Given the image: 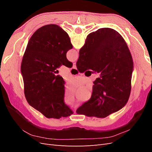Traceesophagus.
Masks as SVG:
<instances>
[{
  "instance_id": "34e87169",
  "label": "esophagus",
  "mask_w": 152,
  "mask_h": 152,
  "mask_svg": "<svg viewBox=\"0 0 152 152\" xmlns=\"http://www.w3.org/2000/svg\"><path fill=\"white\" fill-rule=\"evenodd\" d=\"M72 68H74V69H77L76 63H73V66H72Z\"/></svg>"
}]
</instances>
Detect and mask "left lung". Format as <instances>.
Masks as SVG:
<instances>
[{
	"label": "left lung",
	"mask_w": 152,
	"mask_h": 152,
	"mask_svg": "<svg viewBox=\"0 0 152 152\" xmlns=\"http://www.w3.org/2000/svg\"><path fill=\"white\" fill-rule=\"evenodd\" d=\"M66 32L56 25L40 27L32 35L24 53L21 73L28 103L48 118L73 114L64 103L65 81L56 75L61 65L70 68L66 53L72 49Z\"/></svg>",
	"instance_id": "1"
}]
</instances>
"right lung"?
<instances>
[{"label": "right lung", "mask_w": 152, "mask_h": 152, "mask_svg": "<svg viewBox=\"0 0 152 152\" xmlns=\"http://www.w3.org/2000/svg\"><path fill=\"white\" fill-rule=\"evenodd\" d=\"M78 70H92L99 73L94 81L88 102L77 110L87 117L105 118L125 107L131 89L133 60L120 34L102 28L87 35L76 63Z\"/></svg>", "instance_id": "add662e5"}]
</instances>
